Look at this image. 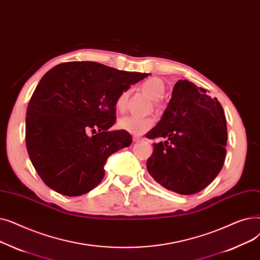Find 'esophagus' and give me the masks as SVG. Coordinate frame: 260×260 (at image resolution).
I'll use <instances>...</instances> for the list:
<instances>
[{
	"instance_id": "1",
	"label": "esophagus",
	"mask_w": 260,
	"mask_h": 260,
	"mask_svg": "<svg viewBox=\"0 0 260 260\" xmlns=\"http://www.w3.org/2000/svg\"><path fill=\"white\" fill-rule=\"evenodd\" d=\"M141 141H143L142 138L137 137V135H134V137H133V142H141Z\"/></svg>"
}]
</instances>
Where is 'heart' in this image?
<instances>
[{
  "instance_id": "b5f03b06",
  "label": "heart",
  "mask_w": 260,
  "mask_h": 260,
  "mask_svg": "<svg viewBox=\"0 0 260 260\" xmlns=\"http://www.w3.org/2000/svg\"><path fill=\"white\" fill-rule=\"evenodd\" d=\"M142 91L149 96L152 101L159 100L165 92L164 82L158 78H150L144 81L141 85ZM129 97V90L120 92L115 101V108L119 112L125 111ZM118 126L120 129L125 130L134 135H141L149 130L153 126V120L151 118H143L138 116H125L122 117Z\"/></svg>"
}]
</instances>
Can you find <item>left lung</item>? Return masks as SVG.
Returning a JSON list of instances; mask_svg holds the SVG:
<instances>
[{
    "label": "left lung",
    "mask_w": 260,
    "mask_h": 260,
    "mask_svg": "<svg viewBox=\"0 0 260 260\" xmlns=\"http://www.w3.org/2000/svg\"><path fill=\"white\" fill-rule=\"evenodd\" d=\"M153 144L147 169L158 184L180 194L204 189L218 176L226 154L228 129L216 97L188 80H179L163 116L146 135Z\"/></svg>",
    "instance_id": "left-lung-1"
}]
</instances>
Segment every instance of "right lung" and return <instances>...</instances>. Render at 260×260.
I'll return each instance as SVG.
<instances>
[{
    "label": "right lung",
    "mask_w": 260,
    "mask_h": 260,
    "mask_svg": "<svg viewBox=\"0 0 260 260\" xmlns=\"http://www.w3.org/2000/svg\"><path fill=\"white\" fill-rule=\"evenodd\" d=\"M148 75L73 61L41 78L27 107L25 141L31 163L49 188L77 197L102 182L108 157L132 143L127 131H110L116 98Z\"/></svg>",
    "instance_id": "add662e5"
}]
</instances>
